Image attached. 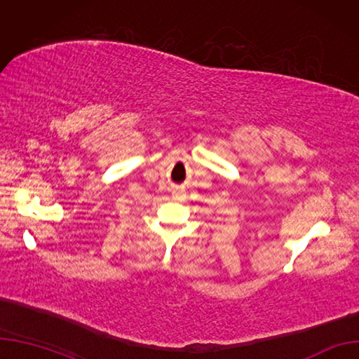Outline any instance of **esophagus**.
I'll list each match as a JSON object with an SVG mask.
<instances>
[{"mask_svg":"<svg viewBox=\"0 0 359 359\" xmlns=\"http://www.w3.org/2000/svg\"><path fill=\"white\" fill-rule=\"evenodd\" d=\"M182 196H184V193L181 190H174V191H172V197H174V201H181Z\"/></svg>","mask_w":359,"mask_h":359,"instance_id":"1","label":"esophagus"}]
</instances>
